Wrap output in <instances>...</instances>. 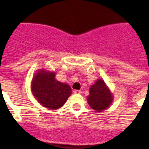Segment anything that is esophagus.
<instances>
[{
  "label": "esophagus",
  "instance_id": "34e87169",
  "mask_svg": "<svg viewBox=\"0 0 149 149\" xmlns=\"http://www.w3.org/2000/svg\"><path fill=\"white\" fill-rule=\"evenodd\" d=\"M82 93L81 90H78V89H75V90L74 91V94H81V93Z\"/></svg>",
  "mask_w": 149,
  "mask_h": 149
}]
</instances>
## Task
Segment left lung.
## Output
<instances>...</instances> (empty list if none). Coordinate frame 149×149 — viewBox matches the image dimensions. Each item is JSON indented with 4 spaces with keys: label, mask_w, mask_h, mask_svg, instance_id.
Wrapping results in <instances>:
<instances>
[{
    "label": "left lung",
    "mask_w": 149,
    "mask_h": 149,
    "mask_svg": "<svg viewBox=\"0 0 149 149\" xmlns=\"http://www.w3.org/2000/svg\"><path fill=\"white\" fill-rule=\"evenodd\" d=\"M87 101L89 106L98 112L102 111L110 106L113 101V96L103 80L98 79L91 86Z\"/></svg>",
    "instance_id": "1"
}]
</instances>
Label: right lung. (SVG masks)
Returning <instances> with one entry per match:
<instances>
[{
	"label": "right lung",
	"instance_id": "right-lung-1",
	"mask_svg": "<svg viewBox=\"0 0 149 149\" xmlns=\"http://www.w3.org/2000/svg\"><path fill=\"white\" fill-rule=\"evenodd\" d=\"M32 92L41 104L52 110L61 107L72 94L68 84L56 81L54 72L45 71H40L33 77Z\"/></svg>",
	"mask_w": 149,
	"mask_h": 149
}]
</instances>
